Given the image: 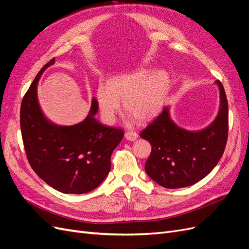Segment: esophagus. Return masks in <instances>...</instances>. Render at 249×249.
I'll list each match as a JSON object with an SVG mask.
<instances>
[{"mask_svg":"<svg viewBox=\"0 0 249 249\" xmlns=\"http://www.w3.org/2000/svg\"><path fill=\"white\" fill-rule=\"evenodd\" d=\"M124 138L126 140H130V141H135L138 138V134L136 132H133V131H127L124 134Z\"/></svg>","mask_w":249,"mask_h":249,"instance_id":"1","label":"esophagus"}]
</instances>
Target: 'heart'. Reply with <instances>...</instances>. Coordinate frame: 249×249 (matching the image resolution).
<instances>
[{
	"mask_svg": "<svg viewBox=\"0 0 249 249\" xmlns=\"http://www.w3.org/2000/svg\"><path fill=\"white\" fill-rule=\"evenodd\" d=\"M169 88V77L164 71H150L140 69L122 73L108 80L106 86L96 90V102L103 120L108 124L115 123L124 109L139 123H146L159 114Z\"/></svg>",
	"mask_w": 249,
	"mask_h": 249,
	"instance_id": "obj_1",
	"label": "heart"
}]
</instances>
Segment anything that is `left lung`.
Segmentation results:
<instances>
[{
	"instance_id": "1",
	"label": "left lung",
	"mask_w": 249,
	"mask_h": 249,
	"mask_svg": "<svg viewBox=\"0 0 249 249\" xmlns=\"http://www.w3.org/2000/svg\"><path fill=\"white\" fill-rule=\"evenodd\" d=\"M220 108L214 122L206 129L190 132L178 126L168 108L140 133L152 144L145 171L157 184L168 189L192 186L213 170L227 145L229 106L219 81Z\"/></svg>"
}]
</instances>
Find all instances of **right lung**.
Returning a JSON list of instances; mask_svg holds the SVG:
<instances>
[{
  "label": "right lung",
  "mask_w": 249,
  "mask_h": 249,
  "mask_svg": "<svg viewBox=\"0 0 249 249\" xmlns=\"http://www.w3.org/2000/svg\"><path fill=\"white\" fill-rule=\"evenodd\" d=\"M54 62L42 67L21 101L22 142L32 169L48 185L65 194L87 193L108 176L111 155L124 133L94 118L99 110L94 99L82 123L64 126L49 122L37 100V83Z\"/></svg>",
  "instance_id": "add662e5"
}]
</instances>
